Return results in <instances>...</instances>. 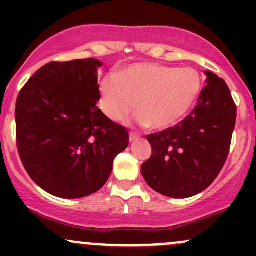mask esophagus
<instances>
[{
	"instance_id": "34e87169",
	"label": "esophagus",
	"mask_w": 256,
	"mask_h": 256,
	"mask_svg": "<svg viewBox=\"0 0 256 256\" xmlns=\"http://www.w3.org/2000/svg\"><path fill=\"white\" fill-rule=\"evenodd\" d=\"M138 138V135H136L135 132H130V141L132 142V141H136Z\"/></svg>"
}]
</instances>
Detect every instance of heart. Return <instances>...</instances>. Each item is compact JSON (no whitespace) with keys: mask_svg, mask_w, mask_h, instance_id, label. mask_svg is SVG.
Wrapping results in <instances>:
<instances>
[{"mask_svg":"<svg viewBox=\"0 0 256 256\" xmlns=\"http://www.w3.org/2000/svg\"><path fill=\"white\" fill-rule=\"evenodd\" d=\"M203 80L193 68L157 63L134 64L100 82L102 108L112 121H120L136 109L140 125L164 130L177 125L200 98Z\"/></svg>","mask_w":256,"mask_h":256,"instance_id":"obj_1","label":"heart"}]
</instances>
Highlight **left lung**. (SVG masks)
Instances as JSON below:
<instances>
[{
	"label": "left lung",
	"instance_id": "left-lung-1",
	"mask_svg": "<svg viewBox=\"0 0 256 256\" xmlns=\"http://www.w3.org/2000/svg\"><path fill=\"white\" fill-rule=\"evenodd\" d=\"M197 106L174 125L147 135L152 154L141 166L147 184L171 198L198 194L213 183L229 154L236 106L228 85L206 72Z\"/></svg>",
	"mask_w": 256,
	"mask_h": 256
}]
</instances>
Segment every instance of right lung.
Masks as SVG:
<instances>
[{
	"label": "right lung",
	"instance_id": "right-lung-1",
	"mask_svg": "<svg viewBox=\"0 0 256 256\" xmlns=\"http://www.w3.org/2000/svg\"><path fill=\"white\" fill-rule=\"evenodd\" d=\"M98 59L50 62L20 92L16 138L30 177L56 197L82 198L109 180L128 132L96 106Z\"/></svg>",
	"mask_w": 256,
	"mask_h": 256
}]
</instances>
